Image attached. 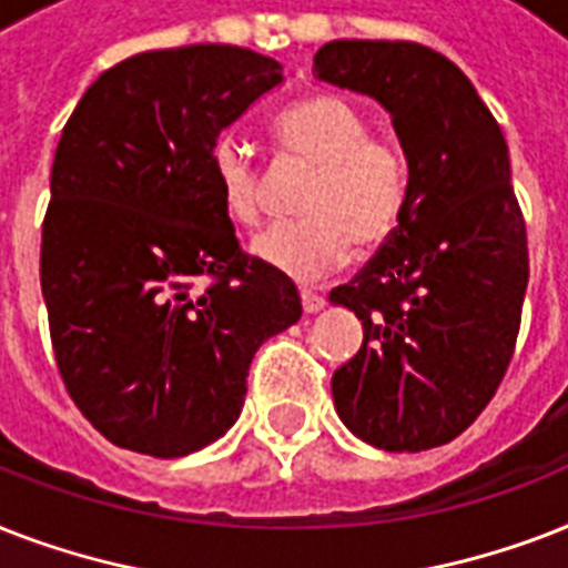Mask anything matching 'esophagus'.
<instances>
[{
	"label": "esophagus",
	"instance_id": "esophagus-1",
	"mask_svg": "<svg viewBox=\"0 0 568 568\" xmlns=\"http://www.w3.org/2000/svg\"><path fill=\"white\" fill-rule=\"evenodd\" d=\"M301 301H303V310L310 312V315H315V312H321L324 306H327L324 294L312 292V288H301Z\"/></svg>",
	"mask_w": 568,
	"mask_h": 568
}]
</instances>
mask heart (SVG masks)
<instances>
[{"mask_svg":"<svg viewBox=\"0 0 568 568\" xmlns=\"http://www.w3.org/2000/svg\"><path fill=\"white\" fill-rule=\"evenodd\" d=\"M274 138L285 155L315 164V173L301 221L271 223L250 241L262 265L315 283L345 265L354 241L372 250L395 235L413 189L409 162L400 146L372 135V123L354 102L336 93L303 97L276 114ZM209 164L223 214L253 226L262 214V182L247 146L232 135L217 138Z\"/></svg>","mask_w":568,"mask_h":568,"instance_id":"obj_1","label":"heart"}]
</instances>
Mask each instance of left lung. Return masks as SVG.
<instances>
[{"instance_id":"left-lung-1","label":"left lung","mask_w":568,"mask_h":568,"mask_svg":"<svg viewBox=\"0 0 568 568\" xmlns=\"http://www.w3.org/2000/svg\"><path fill=\"white\" fill-rule=\"evenodd\" d=\"M312 73L392 114L413 176L395 235L329 292L363 321L333 404L374 448H436L484 413L519 336L528 235L507 141L466 73L422 43L333 40Z\"/></svg>"}]
</instances>
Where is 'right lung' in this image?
I'll return each mask as SVG.
<instances>
[{"label":"right lung","instance_id":"add662e5","mask_svg":"<svg viewBox=\"0 0 568 568\" xmlns=\"http://www.w3.org/2000/svg\"><path fill=\"white\" fill-rule=\"evenodd\" d=\"M280 82L250 49H153L105 70L61 132L40 288L67 392L120 448L171 459L221 439L253 354L301 321L292 280L241 253L209 164Z\"/></svg>","mask_w":568,"mask_h":568}]
</instances>
